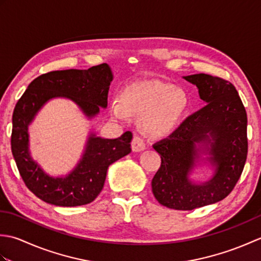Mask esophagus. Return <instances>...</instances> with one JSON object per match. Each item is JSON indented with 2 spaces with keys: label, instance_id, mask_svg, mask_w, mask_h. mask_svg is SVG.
Here are the masks:
<instances>
[{
  "label": "esophagus",
  "instance_id": "34e87169",
  "mask_svg": "<svg viewBox=\"0 0 261 261\" xmlns=\"http://www.w3.org/2000/svg\"><path fill=\"white\" fill-rule=\"evenodd\" d=\"M145 148H146V145H145V141L142 140V138L135 137L134 139H132V142H131L132 151L139 152V151L145 150Z\"/></svg>",
  "mask_w": 261,
  "mask_h": 261
}]
</instances>
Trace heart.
I'll return each mask as SVG.
<instances>
[{
    "label": "heart",
    "mask_w": 261,
    "mask_h": 261,
    "mask_svg": "<svg viewBox=\"0 0 261 261\" xmlns=\"http://www.w3.org/2000/svg\"><path fill=\"white\" fill-rule=\"evenodd\" d=\"M188 95L180 87L158 81L137 82L121 94L120 102L110 105V115L124 122L129 115L142 118L141 126L151 138L168 136L185 114Z\"/></svg>",
    "instance_id": "heart-1"
}]
</instances>
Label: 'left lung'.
I'll use <instances>...</instances> for the list:
<instances>
[{
    "mask_svg": "<svg viewBox=\"0 0 261 261\" xmlns=\"http://www.w3.org/2000/svg\"><path fill=\"white\" fill-rule=\"evenodd\" d=\"M182 79L197 87L206 105L153 145L162 165L151 188L164 206L191 211L222 201L239 180L248 153L247 113L228 81L207 74ZM203 165L213 169V176L194 181L193 170Z\"/></svg>",
    "mask_w": 261,
    "mask_h": 261,
    "instance_id": "8db88e82",
    "label": "left lung"
}]
</instances>
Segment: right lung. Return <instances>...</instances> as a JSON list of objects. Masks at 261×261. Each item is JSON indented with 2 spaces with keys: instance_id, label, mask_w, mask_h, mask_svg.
I'll return each instance as SVG.
<instances>
[{
  "instance_id": "add662e5",
  "label": "right lung",
  "mask_w": 261,
  "mask_h": 261,
  "mask_svg": "<svg viewBox=\"0 0 261 261\" xmlns=\"http://www.w3.org/2000/svg\"><path fill=\"white\" fill-rule=\"evenodd\" d=\"M112 81L113 73L108 64L88 69L55 70L33 80L16 103L12 116V154L27 187L43 202L67 207L93 202L102 191L110 165L131 152L130 131L116 139H104L91 130L79 163L62 176L46 173L30 152L29 125L49 101L67 98L87 120H92L99 109H107Z\"/></svg>"
}]
</instances>
